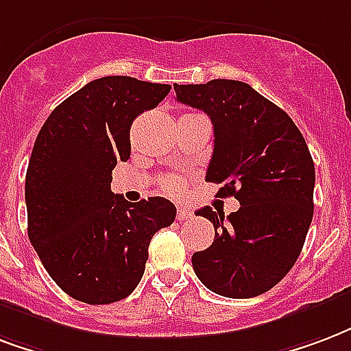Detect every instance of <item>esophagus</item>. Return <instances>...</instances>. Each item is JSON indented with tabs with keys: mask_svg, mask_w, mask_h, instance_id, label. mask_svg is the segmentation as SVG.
<instances>
[{
	"mask_svg": "<svg viewBox=\"0 0 351 351\" xmlns=\"http://www.w3.org/2000/svg\"><path fill=\"white\" fill-rule=\"evenodd\" d=\"M176 217H178L180 221H189V219L193 217V212H191L188 206H178V210H176Z\"/></svg>",
	"mask_w": 351,
	"mask_h": 351,
	"instance_id": "1",
	"label": "esophagus"
}]
</instances>
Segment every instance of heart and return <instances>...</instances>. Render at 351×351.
<instances>
[{
  "instance_id": "1",
  "label": "heart",
  "mask_w": 351,
  "mask_h": 351,
  "mask_svg": "<svg viewBox=\"0 0 351 351\" xmlns=\"http://www.w3.org/2000/svg\"><path fill=\"white\" fill-rule=\"evenodd\" d=\"M163 188L171 195H180L186 191V180L178 175H169L163 178Z\"/></svg>"
}]
</instances>
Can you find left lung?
<instances>
[{"mask_svg": "<svg viewBox=\"0 0 351 351\" xmlns=\"http://www.w3.org/2000/svg\"><path fill=\"white\" fill-rule=\"evenodd\" d=\"M176 100L204 111L214 124V154L206 180L223 184L240 208L225 217L195 212L214 223V243L193 253L204 287L234 300L274 288L298 261L314 212V163L294 121L251 85L212 80L175 83Z\"/></svg>", "mask_w": 351, "mask_h": 351, "instance_id": "8db88e82", "label": "left lung"}]
</instances>
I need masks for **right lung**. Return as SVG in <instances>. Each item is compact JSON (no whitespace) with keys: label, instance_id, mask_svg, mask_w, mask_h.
Here are the masks:
<instances>
[{"label":"right lung","instance_id":"1","mask_svg":"<svg viewBox=\"0 0 351 351\" xmlns=\"http://www.w3.org/2000/svg\"><path fill=\"white\" fill-rule=\"evenodd\" d=\"M171 85L130 76L89 82L51 111L25 175L27 234L63 292L89 305L128 298L139 285L152 236L175 221L163 197L124 201L111 171L130 158V128Z\"/></svg>","mask_w":351,"mask_h":351}]
</instances>
